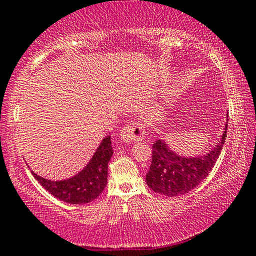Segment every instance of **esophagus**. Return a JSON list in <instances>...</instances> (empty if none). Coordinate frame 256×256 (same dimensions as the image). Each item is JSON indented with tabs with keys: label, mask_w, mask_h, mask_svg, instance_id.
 <instances>
[{
	"label": "esophagus",
	"mask_w": 256,
	"mask_h": 256,
	"mask_svg": "<svg viewBox=\"0 0 256 256\" xmlns=\"http://www.w3.org/2000/svg\"><path fill=\"white\" fill-rule=\"evenodd\" d=\"M144 136H145V129L142 128V126H140L139 123H130L120 132V140L123 142L132 144L142 140Z\"/></svg>",
	"instance_id": "esophagus-1"
}]
</instances>
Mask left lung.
<instances>
[{
    "label": "left lung",
    "instance_id": "obj_1",
    "mask_svg": "<svg viewBox=\"0 0 256 256\" xmlns=\"http://www.w3.org/2000/svg\"><path fill=\"white\" fill-rule=\"evenodd\" d=\"M226 117H228L226 114ZM228 133V122L222 136L212 150L198 156H182L172 150L164 140L152 145V162L146 174V184L156 194L168 197L182 196L200 185L213 168Z\"/></svg>",
    "mask_w": 256,
    "mask_h": 256
}]
</instances>
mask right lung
Here are the masks:
<instances>
[{
  "label": "right lung",
  "instance_id": "right-lung-1",
  "mask_svg": "<svg viewBox=\"0 0 256 256\" xmlns=\"http://www.w3.org/2000/svg\"><path fill=\"white\" fill-rule=\"evenodd\" d=\"M114 150L111 136L102 140L87 166L74 176L65 180H48L32 173L35 179L50 194L70 204H84L94 200L104 191L108 184V164Z\"/></svg>",
  "mask_w": 256,
  "mask_h": 256
}]
</instances>
